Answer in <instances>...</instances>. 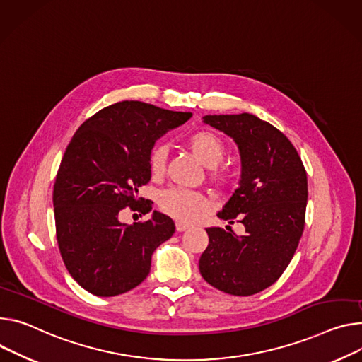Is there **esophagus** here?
Masks as SVG:
<instances>
[{
  "label": "esophagus",
  "mask_w": 362,
  "mask_h": 362,
  "mask_svg": "<svg viewBox=\"0 0 362 362\" xmlns=\"http://www.w3.org/2000/svg\"><path fill=\"white\" fill-rule=\"evenodd\" d=\"M187 228H189L187 223H185V222H176V231H177V233H183V231H186Z\"/></svg>",
  "instance_id": "esophagus-1"
}]
</instances>
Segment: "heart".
<instances>
[{"label":"heart","instance_id":"obj_1","mask_svg":"<svg viewBox=\"0 0 362 362\" xmlns=\"http://www.w3.org/2000/svg\"><path fill=\"white\" fill-rule=\"evenodd\" d=\"M189 150L209 168V177L218 186H229L234 182V173L228 168L218 166L225 156V144L219 136L209 129H199L186 139ZM168 150L156 144L148 153V169L153 177H161L166 172ZM158 208L180 222L199 219L212 208V202L205 194L185 189H169L158 196Z\"/></svg>","mask_w":362,"mask_h":362}]
</instances>
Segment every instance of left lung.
I'll list each match as a JSON object with an SVG mask.
<instances>
[{
    "mask_svg": "<svg viewBox=\"0 0 362 362\" xmlns=\"http://www.w3.org/2000/svg\"><path fill=\"white\" fill-rule=\"evenodd\" d=\"M204 122L233 137L241 154V180L218 218L241 222L206 228L209 244L199 259L215 288L251 296L276 283L287 269L305 229L308 176L302 158L280 129L252 114L206 115Z\"/></svg>",
    "mask_w": 362,
    "mask_h": 362,
    "instance_id": "obj_1",
    "label": "left lung"
}]
</instances>
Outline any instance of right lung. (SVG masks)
Here are the masks:
<instances>
[{"label":"right lung","instance_id":"right-lung-1","mask_svg":"<svg viewBox=\"0 0 362 362\" xmlns=\"http://www.w3.org/2000/svg\"><path fill=\"white\" fill-rule=\"evenodd\" d=\"M190 117L122 101L89 117L74 134L56 175L53 206L60 255L86 291L111 298L137 287L154 250L175 234V222L157 211L133 225L119 222V214L151 211L153 202L139 198L151 179L148 153Z\"/></svg>","mask_w":362,"mask_h":362}]
</instances>
